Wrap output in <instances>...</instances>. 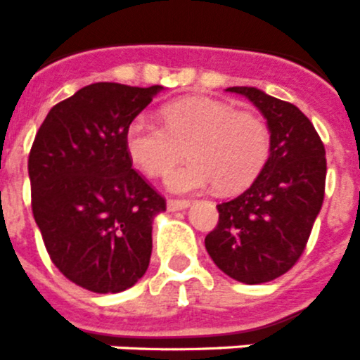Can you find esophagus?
I'll use <instances>...</instances> for the list:
<instances>
[{"label":"esophagus","mask_w":360,"mask_h":360,"mask_svg":"<svg viewBox=\"0 0 360 360\" xmlns=\"http://www.w3.org/2000/svg\"><path fill=\"white\" fill-rule=\"evenodd\" d=\"M189 207V200H167V211H184Z\"/></svg>","instance_id":"obj_1"}]
</instances>
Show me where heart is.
Instances as JSON below:
<instances>
[{
	"instance_id": "1",
	"label": "heart",
	"mask_w": 360,
	"mask_h": 360,
	"mask_svg": "<svg viewBox=\"0 0 360 360\" xmlns=\"http://www.w3.org/2000/svg\"><path fill=\"white\" fill-rule=\"evenodd\" d=\"M163 124L136 115L124 144L129 158L149 176L171 169L187 155L191 160L165 176L173 193L216 186L221 193L243 189L262 171L269 157V129L250 111L209 97H189L162 110Z\"/></svg>"
}]
</instances>
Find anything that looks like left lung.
Segmentation results:
<instances>
[{"label":"left lung","mask_w":360,"mask_h":360,"mask_svg":"<svg viewBox=\"0 0 360 360\" xmlns=\"http://www.w3.org/2000/svg\"><path fill=\"white\" fill-rule=\"evenodd\" d=\"M266 119L270 157L249 189L216 205L205 249L219 270L247 285L272 281L304 252L321 211L326 157L314 124L297 106L250 86H232Z\"/></svg>","instance_id":"1"}]
</instances>
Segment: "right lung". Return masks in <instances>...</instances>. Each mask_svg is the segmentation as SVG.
<instances>
[{
  "instance_id": "add662e5",
  "label": "right lung",
  "mask_w": 360,
  "mask_h": 360,
  "mask_svg": "<svg viewBox=\"0 0 360 360\" xmlns=\"http://www.w3.org/2000/svg\"><path fill=\"white\" fill-rule=\"evenodd\" d=\"M162 86H84L49 111L30 155L32 212L53 265L79 287L117 294L149 266L165 200L133 169L129 122Z\"/></svg>"
}]
</instances>
